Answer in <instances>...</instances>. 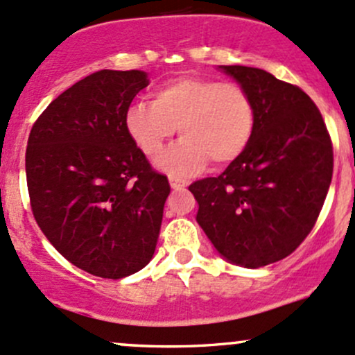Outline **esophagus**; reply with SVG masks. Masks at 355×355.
<instances>
[{
	"label": "esophagus",
	"mask_w": 355,
	"mask_h": 355,
	"mask_svg": "<svg viewBox=\"0 0 355 355\" xmlns=\"http://www.w3.org/2000/svg\"><path fill=\"white\" fill-rule=\"evenodd\" d=\"M187 185H189V182L182 180V178H175V177L170 178V187L173 190H184Z\"/></svg>",
	"instance_id": "esophagus-1"
}]
</instances>
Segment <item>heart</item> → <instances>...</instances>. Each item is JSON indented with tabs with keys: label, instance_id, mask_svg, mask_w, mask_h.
Listing matches in <instances>:
<instances>
[{
	"label": "heart",
	"instance_id": "b5f03b06",
	"mask_svg": "<svg viewBox=\"0 0 355 355\" xmlns=\"http://www.w3.org/2000/svg\"><path fill=\"white\" fill-rule=\"evenodd\" d=\"M151 97V103L128 106L124 130L148 158H157L180 130L184 139L158 162L168 173L190 175L209 162L219 168L231 165L254 133V104L237 84L178 76L158 85Z\"/></svg>",
	"mask_w": 355,
	"mask_h": 355
}]
</instances>
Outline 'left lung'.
Listing matches in <instances>:
<instances>
[{
	"mask_svg": "<svg viewBox=\"0 0 355 355\" xmlns=\"http://www.w3.org/2000/svg\"><path fill=\"white\" fill-rule=\"evenodd\" d=\"M219 69L252 99L254 133L219 177L189 190L217 252L254 270L286 258L313 229L332 182V141L318 107L297 85L254 67Z\"/></svg>",
	"mask_w": 355,
	"mask_h": 355,
	"instance_id": "obj_1",
	"label": "left lung"
}]
</instances>
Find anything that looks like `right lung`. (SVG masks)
<instances>
[{
  "label": "right lung",
  "mask_w": 355,
  "mask_h": 355,
  "mask_svg": "<svg viewBox=\"0 0 355 355\" xmlns=\"http://www.w3.org/2000/svg\"><path fill=\"white\" fill-rule=\"evenodd\" d=\"M148 84L143 70H99L53 99L30 131L35 220L65 259L101 278L150 263L170 193L124 130V112Z\"/></svg>",
  "instance_id": "right-lung-1"
}]
</instances>
